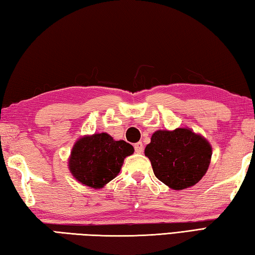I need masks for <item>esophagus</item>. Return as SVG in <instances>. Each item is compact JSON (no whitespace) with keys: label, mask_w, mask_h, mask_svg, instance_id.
Segmentation results:
<instances>
[{"label":"esophagus","mask_w":255,"mask_h":255,"mask_svg":"<svg viewBox=\"0 0 255 255\" xmlns=\"http://www.w3.org/2000/svg\"><path fill=\"white\" fill-rule=\"evenodd\" d=\"M134 148H135V152L138 153V154H141L144 150V146H143V143L142 142H138L136 143L135 145H134Z\"/></svg>","instance_id":"1"}]
</instances>
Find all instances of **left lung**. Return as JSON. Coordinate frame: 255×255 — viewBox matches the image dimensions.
Instances as JSON below:
<instances>
[{"instance_id": "8db88e82", "label": "left lung", "mask_w": 255, "mask_h": 255, "mask_svg": "<svg viewBox=\"0 0 255 255\" xmlns=\"http://www.w3.org/2000/svg\"><path fill=\"white\" fill-rule=\"evenodd\" d=\"M144 154L155 176L173 190L195 185L209 169L212 146L204 136L189 128L157 129Z\"/></svg>"}]
</instances>
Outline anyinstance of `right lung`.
I'll use <instances>...</instances> for the list:
<instances>
[{"label": "right lung", "mask_w": 255, "mask_h": 255, "mask_svg": "<svg viewBox=\"0 0 255 255\" xmlns=\"http://www.w3.org/2000/svg\"><path fill=\"white\" fill-rule=\"evenodd\" d=\"M134 147L126 141H115L108 133L84 135L74 143L69 157V170L85 186L101 189L121 171L124 158Z\"/></svg>", "instance_id": "add662e5"}]
</instances>
